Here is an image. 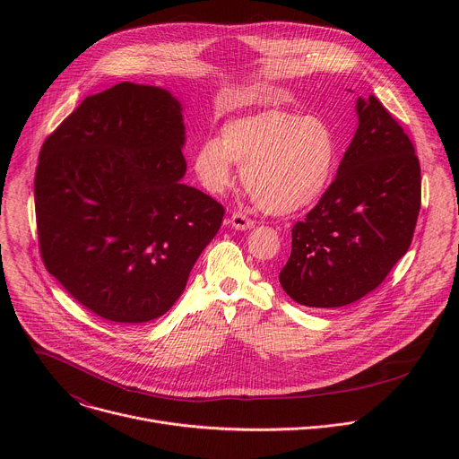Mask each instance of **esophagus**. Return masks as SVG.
I'll return each instance as SVG.
<instances>
[{
    "label": "esophagus",
    "mask_w": 459,
    "mask_h": 459,
    "mask_svg": "<svg viewBox=\"0 0 459 459\" xmlns=\"http://www.w3.org/2000/svg\"><path fill=\"white\" fill-rule=\"evenodd\" d=\"M254 220H250V218H247L245 214H241V212H234L232 216H230V225L234 227V229H238V230H247V229H252L254 227Z\"/></svg>",
    "instance_id": "obj_1"
}]
</instances>
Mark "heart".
Listing matches in <instances>:
<instances>
[{"instance_id":"b5f03b06","label":"heart","mask_w":459,"mask_h":459,"mask_svg":"<svg viewBox=\"0 0 459 459\" xmlns=\"http://www.w3.org/2000/svg\"><path fill=\"white\" fill-rule=\"evenodd\" d=\"M338 158L333 128L317 116L264 108L229 119L218 138L192 152V169L212 194L234 183V163L252 198L276 216L296 214L316 204L329 186Z\"/></svg>"}]
</instances>
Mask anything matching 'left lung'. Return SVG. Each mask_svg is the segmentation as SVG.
I'll return each instance as SVG.
<instances>
[{
  "instance_id": "8db88e82",
  "label": "left lung",
  "mask_w": 459,
  "mask_h": 459,
  "mask_svg": "<svg viewBox=\"0 0 459 459\" xmlns=\"http://www.w3.org/2000/svg\"><path fill=\"white\" fill-rule=\"evenodd\" d=\"M359 125L336 179L303 221L280 273L299 305L354 303L383 283L412 243L421 169L403 126L376 96L356 103Z\"/></svg>"
}]
</instances>
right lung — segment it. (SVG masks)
Instances as JSON below:
<instances>
[{"label":"right lung","mask_w":459,"mask_h":459,"mask_svg":"<svg viewBox=\"0 0 459 459\" xmlns=\"http://www.w3.org/2000/svg\"><path fill=\"white\" fill-rule=\"evenodd\" d=\"M185 125L165 89L117 83L87 96L45 140L34 178L47 271L92 314L163 316L225 209L181 183Z\"/></svg>","instance_id":"right-lung-1"}]
</instances>
